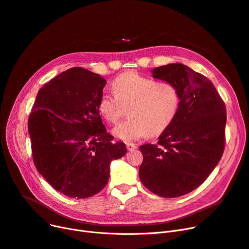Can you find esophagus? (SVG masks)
Returning a JSON list of instances; mask_svg holds the SVG:
<instances>
[{
    "label": "esophagus",
    "instance_id": "34e87169",
    "mask_svg": "<svg viewBox=\"0 0 249 249\" xmlns=\"http://www.w3.org/2000/svg\"><path fill=\"white\" fill-rule=\"evenodd\" d=\"M138 148V146L136 145V144H133V143H127L126 144V149L128 150V151H134L135 149H137Z\"/></svg>",
    "mask_w": 249,
    "mask_h": 249
}]
</instances>
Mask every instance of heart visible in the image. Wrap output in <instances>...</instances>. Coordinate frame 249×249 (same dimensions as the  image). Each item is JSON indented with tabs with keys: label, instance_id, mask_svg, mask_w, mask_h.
<instances>
[{
	"label": "heart",
	"instance_id": "obj_1",
	"mask_svg": "<svg viewBox=\"0 0 249 249\" xmlns=\"http://www.w3.org/2000/svg\"><path fill=\"white\" fill-rule=\"evenodd\" d=\"M112 88L115 95L102 93L97 109L109 124H116L127 109L129 117L113 129V135L124 142L164 132L178 113L180 93L171 82H158L132 71L115 78Z\"/></svg>",
	"mask_w": 249,
	"mask_h": 249
}]
</instances>
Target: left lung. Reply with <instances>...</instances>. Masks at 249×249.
<instances>
[{"mask_svg": "<svg viewBox=\"0 0 249 249\" xmlns=\"http://www.w3.org/2000/svg\"><path fill=\"white\" fill-rule=\"evenodd\" d=\"M153 77L171 82L180 93L178 113L156 145L140 147V179L163 197H177L202 184L225 148L226 107L213 83L182 64L152 70Z\"/></svg>", "mask_w": 249, "mask_h": 249, "instance_id": "1", "label": "left lung"}]
</instances>
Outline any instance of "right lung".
<instances>
[{
	"instance_id": "obj_1",
	"label": "right lung",
	"mask_w": 249,
	"mask_h": 249,
	"mask_svg": "<svg viewBox=\"0 0 249 249\" xmlns=\"http://www.w3.org/2000/svg\"><path fill=\"white\" fill-rule=\"evenodd\" d=\"M104 78L75 67L38 91L28 118L35 167L57 192L86 198L105 187L109 165L126 153L113 143L97 109Z\"/></svg>"
}]
</instances>
